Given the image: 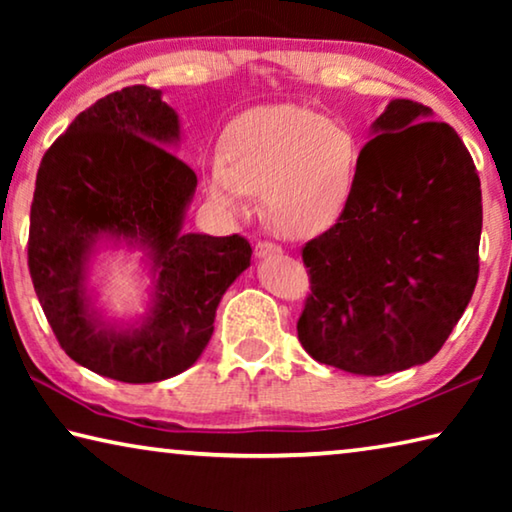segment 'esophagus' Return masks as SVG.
<instances>
[{
    "label": "esophagus",
    "instance_id": "obj_1",
    "mask_svg": "<svg viewBox=\"0 0 512 512\" xmlns=\"http://www.w3.org/2000/svg\"><path fill=\"white\" fill-rule=\"evenodd\" d=\"M255 255L257 257H271V255H282V248L273 244V241H259L255 246Z\"/></svg>",
    "mask_w": 512,
    "mask_h": 512
}]
</instances>
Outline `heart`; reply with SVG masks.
Segmentation results:
<instances>
[{
  "label": "heart",
  "instance_id": "b5f03b06",
  "mask_svg": "<svg viewBox=\"0 0 512 512\" xmlns=\"http://www.w3.org/2000/svg\"><path fill=\"white\" fill-rule=\"evenodd\" d=\"M223 157L207 164L210 201L228 214H246L264 189V210L287 237H311L343 214L357 183L354 137L318 112L273 103L232 121Z\"/></svg>",
  "mask_w": 512,
  "mask_h": 512
}]
</instances>
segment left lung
<instances>
[{
	"mask_svg": "<svg viewBox=\"0 0 512 512\" xmlns=\"http://www.w3.org/2000/svg\"><path fill=\"white\" fill-rule=\"evenodd\" d=\"M429 117L422 103H388L339 221L302 248L311 293L298 339L352 375L436 357L479 280V173L454 128Z\"/></svg>",
	"mask_w": 512,
	"mask_h": 512,
	"instance_id": "1",
	"label": "left lung"
}]
</instances>
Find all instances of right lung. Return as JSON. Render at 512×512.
<instances>
[{
    "label": "right lung",
    "mask_w": 512,
    "mask_h": 512,
    "mask_svg": "<svg viewBox=\"0 0 512 512\" xmlns=\"http://www.w3.org/2000/svg\"><path fill=\"white\" fill-rule=\"evenodd\" d=\"M180 142L162 92L131 85L83 110L40 162L29 271L60 348L97 375L153 384L194 366L223 293L250 266L248 241L183 232L196 173L164 146ZM145 250L154 291L135 324L93 307L87 264L99 240Z\"/></svg>",
    "instance_id": "1"
}]
</instances>
